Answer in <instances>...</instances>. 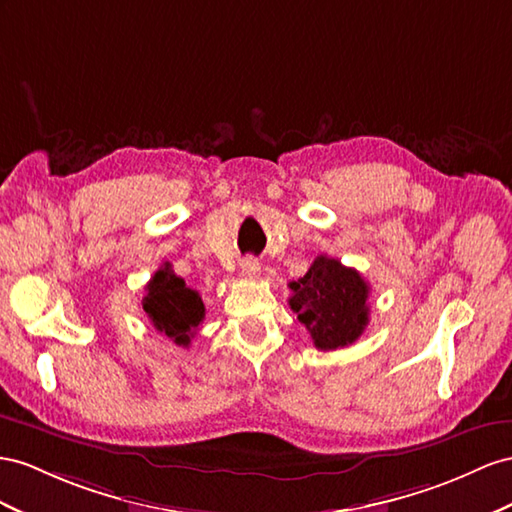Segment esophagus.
Masks as SVG:
<instances>
[{"label":"esophagus","mask_w":512,"mask_h":512,"mask_svg":"<svg viewBox=\"0 0 512 512\" xmlns=\"http://www.w3.org/2000/svg\"><path fill=\"white\" fill-rule=\"evenodd\" d=\"M240 268H242L244 279H257L259 272H261V266H259V261L255 257H244Z\"/></svg>","instance_id":"1"}]
</instances>
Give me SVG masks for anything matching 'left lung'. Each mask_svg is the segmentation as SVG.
<instances>
[{"label":"left lung","instance_id":"left-lung-1","mask_svg":"<svg viewBox=\"0 0 512 512\" xmlns=\"http://www.w3.org/2000/svg\"><path fill=\"white\" fill-rule=\"evenodd\" d=\"M290 307L318 350L355 344L370 322V285L355 268L318 255L305 277L290 283Z\"/></svg>","mask_w":512,"mask_h":512}]
</instances>
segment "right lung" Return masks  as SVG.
<instances>
[{"mask_svg": "<svg viewBox=\"0 0 512 512\" xmlns=\"http://www.w3.org/2000/svg\"><path fill=\"white\" fill-rule=\"evenodd\" d=\"M142 309L153 322L155 331L164 333L183 348L190 346V339L205 318V305L199 292L177 277L168 261L144 287Z\"/></svg>", "mask_w": 512, "mask_h": 512, "instance_id": "obj_1", "label": "right lung"}]
</instances>
